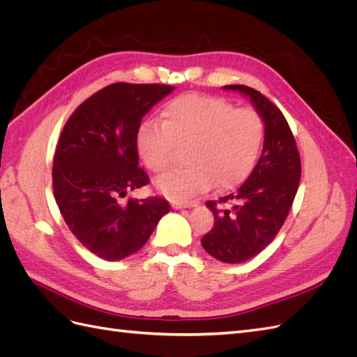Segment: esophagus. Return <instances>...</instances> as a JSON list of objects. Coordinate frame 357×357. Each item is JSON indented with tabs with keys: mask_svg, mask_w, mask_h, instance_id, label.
Returning a JSON list of instances; mask_svg holds the SVG:
<instances>
[{
	"mask_svg": "<svg viewBox=\"0 0 357 357\" xmlns=\"http://www.w3.org/2000/svg\"><path fill=\"white\" fill-rule=\"evenodd\" d=\"M197 202L195 201H190V202H172V207L176 210H181V208H192V207H197Z\"/></svg>",
	"mask_w": 357,
	"mask_h": 357,
	"instance_id": "1",
	"label": "esophagus"
}]
</instances>
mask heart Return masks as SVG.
Listing matches in <instances>:
<instances>
[{
  "mask_svg": "<svg viewBox=\"0 0 357 357\" xmlns=\"http://www.w3.org/2000/svg\"><path fill=\"white\" fill-rule=\"evenodd\" d=\"M265 126L256 112L235 107L223 98L188 93L171 100L162 110V123L146 121L138 128L137 150L149 171H167L177 147L186 149L185 169L156 181L172 201H188L208 190L240 185L250 174L261 152Z\"/></svg>",
  "mask_w": 357,
  "mask_h": 357,
  "instance_id": "1",
  "label": "heart"
}]
</instances>
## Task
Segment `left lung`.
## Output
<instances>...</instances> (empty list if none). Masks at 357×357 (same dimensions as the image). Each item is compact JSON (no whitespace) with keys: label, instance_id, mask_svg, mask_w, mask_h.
Instances as JSON below:
<instances>
[{"label":"left lung","instance_id":"8db88e82","mask_svg":"<svg viewBox=\"0 0 357 357\" xmlns=\"http://www.w3.org/2000/svg\"><path fill=\"white\" fill-rule=\"evenodd\" d=\"M223 89L250 100L265 126L264 149L243 185L219 198L220 203H232L231 209L219 211L217 202H205L214 215V226L201 244L220 262L241 264L261 253L282 229L298 192L301 159L286 117L271 101L243 84Z\"/></svg>","mask_w":357,"mask_h":357}]
</instances>
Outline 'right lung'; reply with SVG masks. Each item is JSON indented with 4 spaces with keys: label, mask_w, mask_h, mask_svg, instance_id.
<instances>
[{
    "label": "right lung",
    "mask_w": 357,
    "mask_h": 357,
    "mask_svg": "<svg viewBox=\"0 0 357 357\" xmlns=\"http://www.w3.org/2000/svg\"><path fill=\"white\" fill-rule=\"evenodd\" d=\"M174 91L165 84L114 83L77 107L53 158V193L70 231L105 261L142 248L169 213L164 198H121L146 186L138 167L137 132L153 105Z\"/></svg>",
    "instance_id": "right-lung-1"
}]
</instances>
